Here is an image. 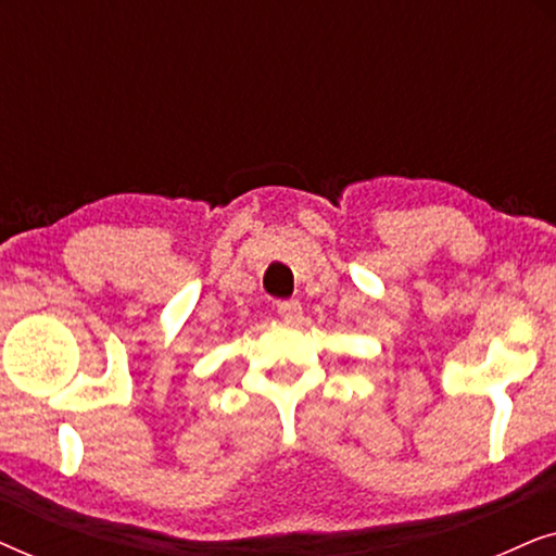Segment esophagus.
<instances>
[{
    "mask_svg": "<svg viewBox=\"0 0 556 556\" xmlns=\"http://www.w3.org/2000/svg\"><path fill=\"white\" fill-rule=\"evenodd\" d=\"M278 314L286 318V321H295V318H301V303L299 301H278L276 303Z\"/></svg>",
    "mask_w": 556,
    "mask_h": 556,
    "instance_id": "1",
    "label": "esophagus"
}]
</instances>
